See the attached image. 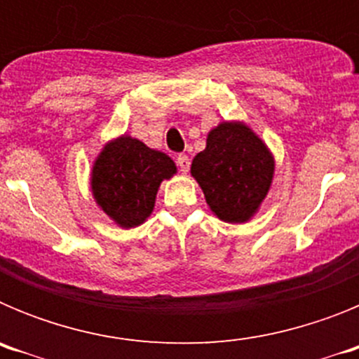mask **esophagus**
I'll list each match as a JSON object with an SVG mask.
<instances>
[{"mask_svg":"<svg viewBox=\"0 0 359 359\" xmlns=\"http://www.w3.org/2000/svg\"><path fill=\"white\" fill-rule=\"evenodd\" d=\"M176 163H177V167H180V170H182V174L189 172L190 160H189V156H187V154H180V156L176 158Z\"/></svg>","mask_w":359,"mask_h":359,"instance_id":"1","label":"esophagus"}]
</instances>
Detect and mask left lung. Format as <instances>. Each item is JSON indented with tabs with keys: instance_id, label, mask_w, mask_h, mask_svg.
<instances>
[{
	"instance_id": "left-lung-1",
	"label": "left lung",
	"mask_w": 359,
	"mask_h": 359,
	"mask_svg": "<svg viewBox=\"0 0 359 359\" xmlns=\"http://www.w3.org/2000/svg\"><path fill=\"white\" fill-rule=\"evenodd\" d=\"M190 174L208 208L224 223L243 224L261 208L275 176V156L243 120H224L210 129Z\"/></svg>"
}]
</instances>
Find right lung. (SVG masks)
Returning <instances> with one entry per match:
<instances>
[{
  "label": "right lung",
  "mask_w": 359,
  "mask_h": 359,
  "mask_svg": "<svg viewBox=\"0 0 359 359\" xmlns=\"http://www.w3.org/2000/svg\"><path fill=\"white\" fill-rule=\"evenodd\" d=\"M177 172L165 152L129 135L106 142L91 167L90 189L97 207L120 228H136L154 210L163 180Z\"/></svg>",
  "instance_id": "obj_1"
}]
</instances>
